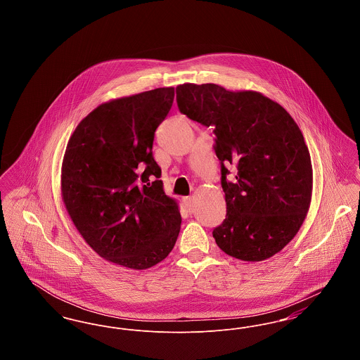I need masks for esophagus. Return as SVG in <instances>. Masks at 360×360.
I'll return each instance as SVG.
<instances>
[{
  "instance_id": "esophagus-1",
  "label": "esophagus",
  "mask_w": 360,
  "mask_h": 360,
  "mask_svg": "<svg viewBox=\"0 0 360 360\" xmlns=\"http://www.w3.org/2000/svg\"><path fill=\"white\" fill-rule=\"evenodd\" d=\"M184 204L186 206V209H188V212L191 213V212H193V198H191V197H185V198H184Z\"/></svg>"
}]
</instances>
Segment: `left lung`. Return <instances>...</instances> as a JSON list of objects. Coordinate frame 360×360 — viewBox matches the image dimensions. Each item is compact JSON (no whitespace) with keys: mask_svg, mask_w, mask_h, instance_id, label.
<instances>
[{"mask_svg":"<svg viewBox=\"0 0 360 360\" xmlns=\"http://www.w3.org/2000/svg\"><path fill=\"white\" fill-rule=\"evenodd\" d=\"M181 113L214 127L226 217L213 238L229 257L260 262L283 250L308 213L313 170L304 135L290 115L259 91L216 84L176 87ZM238 169L233 183L226 167Z\"/></svg>","mask_w":360,"mask_h":360,"instance_id":"left-lung-1","label":"left lung"}]
</instances>
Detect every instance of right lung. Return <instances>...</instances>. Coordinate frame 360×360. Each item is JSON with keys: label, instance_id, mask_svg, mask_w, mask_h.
Masks as SVG:
<instances>
[{"label": "right lung", "instance_id": "right-lung-1", "mask_svg": "<svg viewBox=\"0 0 360 360\" xmlns=\"http://www.w3.org/2000/svg\"><path fill=\"white\" fill-rule=\"evenodd\" d=\"M174 101L159 87L101 103L70 137L62 200L86 243L122 267L150 269L172 252L181 229L153 155L155 131Z\"/></svg>", "mask_w": 360, "mask_h": 360}]
</instances>
